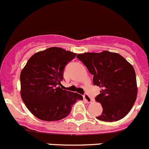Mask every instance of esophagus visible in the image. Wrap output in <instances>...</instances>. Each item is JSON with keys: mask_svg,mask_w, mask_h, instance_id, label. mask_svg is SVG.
<instances>
[{"mask_svg": "<svg viewBox=\"0 0 149 149\" xmlns=\"http://www.w3.org/2000/svg\"><path fill=\"white\" fill-rule=\"evenodd\" d=\"M83 99H84V100L86 101L88 103H90V102H92V98L90 96H89V95L87 93L84 94V95H83Z\"/></svg>", "mask_w": 149, "mask_h": 149, "instance_id": "1", "label": "esophagus"}]
</instances>
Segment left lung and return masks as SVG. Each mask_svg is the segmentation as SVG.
<instances>
[{
	"mask_svg": "<svg viewBox=\"0 0 149 149\" xmlns=\"http://www.w3.org/2000/svg\"><path fill=\"white\" fill-rule=\"evenodd\" d=\"M77 58L93 75V84L101 88L95 100L103 111L96 117L105 122L123 118L131 110L137 95L136 73L120 54L109 51L79 54Z\"/></svg>",
	"mask_w": 149,
	"mask_h": 149,
	"instance_id": "obj_1",
	"label": "left lung"
}]
</instances>
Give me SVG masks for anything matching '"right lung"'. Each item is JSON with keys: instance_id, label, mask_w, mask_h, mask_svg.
<instances>
[{"instance_id": "right-lung-1", "label": "right lung", "mask_w": 149, "mask_h": 149, "mask_svg": "<svg viewBox=\"0 0 149 149\" xmlns=\"http://www.w3.org/2000/svg\"><path fill=\"white\" fill-rule=\"evenodd\" d=\"M76 54L60 47H49L34 54L20 74L21 97L29 110L42 120L56 121L66 117L83 96L62 90L66 64Z\"/></svg>"}]
</instances>
